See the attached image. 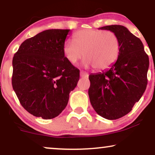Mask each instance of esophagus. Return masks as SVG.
Masks as SVG:
<instances>
[{"instance_id":"esophagus-1","label":"esophagus","mask_w":155,"mask_h":155,"mask_svg":"<svg viewBox=\"0 0 155 155\" xmlns=\"http://www.w3.org/2000/svg\"><path fill=\"white\" fill-rule=\"evenodd\" d=\"M80 77L88 78L89 75H88L87 73H85V72H84V71H81V72H80Z\"/></svg>"}]
</instances>
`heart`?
<instances>
[{"instance_id":"b5f03b06","label":"heart","mask_w":155,"mask_h":155,"mask_svg":"<svg viewBox=\"0 0 155 155\" xmlns=\"http://www.w3.org/2000/svg\"><path fill=\"white\" fill-rule=\"evenodd\" d=\"M120 41L114 31L102 29H82L74 35L73 40L63 44V54L71 64H75L85 56V67H95L98 71L109 69L118 61Z\"/></svg>"}]
</instances>
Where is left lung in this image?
Here are the masks:
<instances>
[{
  "label": "left lung",
  "instance_id": "left-lung-1",
  "mask_svg": "<svg viewBox=\"0 0 155 155\" xmlns=\"http://www.w3.org/2000/svg\"><path fill=\"white\" fill-rule=\"evenodd\" d=\"M114 31L120 41L118 61L109 70L89 75L88 94L95 111L116 120L128 114L140 100L147 84L149 58L141 40L122 25L101 27Z\"/></svg>",
  "mask_w": 155,
  "mask_h": 155
}]
</instances>
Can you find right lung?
Returning <instances> with one entry per match:
<instances>
[{
  "label": "right lung",
  "instance_id": "right-lung-1",
  "mask_svg": "<svg viewBox=\"0 0 155 155\" xmlns=\"http://www.w3.org/2000/svg\"><path fill=\"white\" fill-rule=\"evenodd\" d=\"M70 29H48L22 42L12 59V85L23 108L51 119L66 107L80 71L63 54Z\"/></svg>",
  "mask_w": 155,
  "mask_h": 155
}]
</instances>
